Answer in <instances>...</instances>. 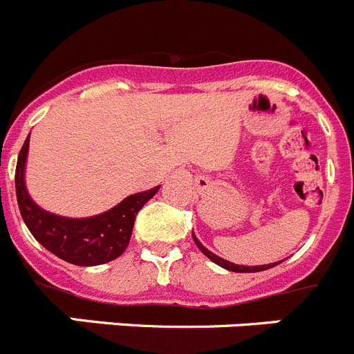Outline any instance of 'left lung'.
I'll use <instances>...</instances> for the list:
<instances>
[{"mask_svg": "<svg viewBox=\"0 0 354 354\" xmlns=\"http://www.w3.org/2000/svg\"><path fill=\"white\" fill-rule=\"evenodd\" d=\"M193 241H195V245L198 246L200 252L204 253L205 257L211 259V261L214 262V264L221 266V268H225V270L234 271V273H257V271L270 270V268H273V266H277V264H280V262H282V261H280V262H273V264H264V266H239V264H234V262L225 261V259L218 257V255H214V253H212V252H209V250L205 248V246L202 245V243H200L198 239H196L195 234H193Z\"/></svg>", "mask_w": 354, "mask_h": 354, "instance_id": "1", "label": "left lung"}]
</instances>
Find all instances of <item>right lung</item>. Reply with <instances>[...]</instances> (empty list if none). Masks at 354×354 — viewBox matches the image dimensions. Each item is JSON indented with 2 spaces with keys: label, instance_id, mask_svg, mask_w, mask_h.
<instances>
[{
  "label": "right lung",
  "instance_id": "1",
  "mask_svg": "<svg viewBox=\"0 0 354 354\" xmlns=\"http://www.w3.org/2000/svg\"><path fill=\"white\" fill-rule=\"evenodd\" d=\"M30 134L19 152L15 195L24 223L46 250L76 266H99L120 257L129 245L140 209L158 193V187L127 196L113 209L92 218H64L44 211L30 198L24 184Z\"/></svg>",
  "mask_w": 354,
  "mask_h": 354
}]
</instances>
